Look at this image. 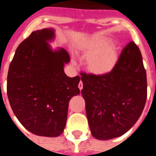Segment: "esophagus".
Listing matches in <instances>:
<instances>
[{"mask_svg":"<svg viewBox=\"0 0 156 156\" xmlns=\"http://www.w3.org/2000/svg\"><path fill=\"white\" fill-rule=\"evenodd\" d=\"M78 88L80 89V90L83 88V82H82V81H80V83H79V84H78Z\"/></svg>","mask_w":156,"mask_h":156,"instance_id":"34e87169","label":"esophagus"}]
</instances>
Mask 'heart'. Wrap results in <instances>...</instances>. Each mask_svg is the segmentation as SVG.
<instances>
[{"label": "heart", "mask_w": 156, "mask_h": 156, "mask_svg": "<svg viewBox=\"0 0 156 156\" xmlns=\"http://www.w3.org/2000/svg\"><path fill=\"white\" fill-rule=\"evenodd\" d=\"M110 40L104 37H95L86 43L82 49L86 54V65L90 72L95 74H104L115 67L118 54Z\"/></svg>", "instance_id": "obj_1"}]
</instances>
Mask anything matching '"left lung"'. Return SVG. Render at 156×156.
Returning <instances> with one entry per match:
<instances>
[{"label": "left lung", "mask_w": 156, "mask_h": 156, "mask_svg": "<svg viewBox=\"0 0 156 156\" xmlns=\"http://www.w3.org/2000/svg\"><path fill=\"white\" fill-rule=\"evenodd\" d=\"M86 112L91 134L108 140L126 133L140 117L147 96V73L133 41L121 51L112 70L81 73Z\"/></svg>", "instance_id": "8db88e82"}]
</instances>
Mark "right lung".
<instances>
[{
  "label": "right lung",
  "instance_id": "1",
  "mask_svg": "<svg viewBox=\"0 0 156 156\" xmlns=\"http://www.w3.org/2000/svg\"><path fill=\"white\" fill-rule=\"evenodd\" d=\"M52 29L33 31L18 45L9 68L7 95L13 113L34 134L61 135L66 126L69 102L80 93V77L69 78L64 65L70 61L66 50L53 52L47 43Z\"/></svg>",
  "mask_w": 156,
  "mask_h": 156
}]
</instances>
